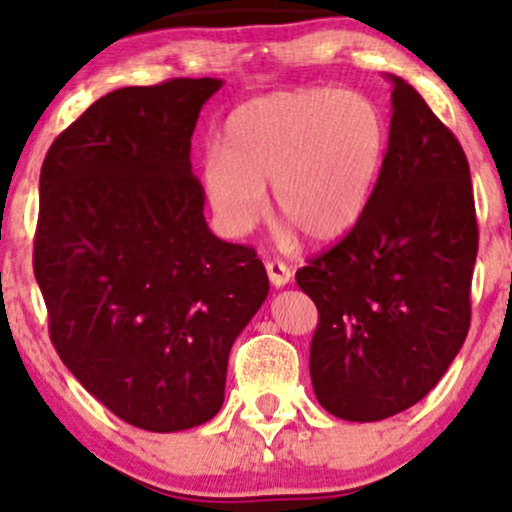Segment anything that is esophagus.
<instances>
[{
    "instance_id": "1",
    "label": "esophagus",
    "mask_w": 512,
    "mask_h": 512,
    "mask_svg": "<svg viewBox=\"0 0 512 512\" xmlns=\"http://www.w3.org/2000/svg\"><path fill=\"white\" fill-rule=\"evenodd\" d=\"M267 274H269V281H272V286H276V289H281V286L289 284L291 276H293L289 264H284L279 260L267 262Z\"/></svg>"
}]
</instances>
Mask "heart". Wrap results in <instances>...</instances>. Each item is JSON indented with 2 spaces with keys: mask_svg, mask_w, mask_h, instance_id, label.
Segmentation results:
<instances>
[{
  "mask_svg": "<svg viewBox=\"0 0 512 512\" xmlns=\"http://www.w3.org/2000/svg\"><path fill=\"white\" fill-rule=\"evenodd\" d=\"M387 156V120L366 93L293 88L252 98L228 115L223 151L204 158V190L221 228L248 236L269 211L264 187L291 223L327 245L349 236L368 211Z\"/></svg>",
  "mask_w": 512,
  "mask_h": 512,
  "instance_id": "obj_1",
  "label": "heart"
}]
</instances>
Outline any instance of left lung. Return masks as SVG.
Masks as SVG:
<instances>
[{
	"label": "left lung",
	"mask_w": 512,
	"mask_h": 512,
	"mask_svg": "<svg viewBox=\"0 0 512 512\" xmlns=\"http://www.w3.org/2000/svg\"><path fill=\"white\" fill-rule=\"evenodd\" d=\"M392 81L383 173L358 226L298 269L317 305L310 380L344 421H380L424 399L469 332L479 228L460 142L414 86Z\"/></svg>",
	"instance_id": "obj_1"
}]
</instances>
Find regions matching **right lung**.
Returning <instances> with one entry per match:
<instances>
[{
	"label": "right lung",
	"mask_w": 512,
	"mask_h": 512,
	"mask_svg": "<svg viewBox=\"0 0 512 512\" xmlns=\"http://www.w3.org/2000/svg\"><path fill=\"white\" fill-rule=\"evenodd\" d=\"M221 79L98 98L40 170L33 272L62 363L127 424L173 433L219 414L228 354L269 279L204 219L190 146Z\"/></svg>",
	"instance_id": "add662e5"
}]
</instances>
